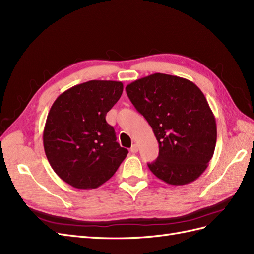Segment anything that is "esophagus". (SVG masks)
<instances>
[{
    "label": "esophagus",
    "instance_id": "1",
    "mask_svg": "<svg viewBox=\"0 0 254 254\" xmlns=\"http://www.w3.org/2000/svg\"><path fill=\"white\" fill-rule=\"evenodd\" d=\"M139 151V145L137 144V143H134L132 146H131V148H130V152L131 153H137Z\"/></svg>",
    "mask_w": 254,
    "mask_h": 254
}]
</instances>
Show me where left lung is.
Returning a JSON list of instances; mask_svg holds the SVG:
<instances>
[{
	"mask_svg": "<svg viewBox=\"0 0 254 254\" xmlns=\"http://www.w3.org/2000/svg\"><path fill=\"white\" fill-rule=\"evenodd\" d=\"M127 96L150 124L159 154L148 168L170 185L195 181L207 169L216 124L202 91L190 80L154 73L126 86Z\"/></svg>",
	"mask_w": 254,
	"mask_h": 254,
	"instance_id": "obj_1",
	"label": "left lung"
}]
</instances>
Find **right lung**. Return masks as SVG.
Returning <instances> with one entry per match:
<instances>
[{
    "instance_id": "add662e5",
    "label": "right lung",
    "mask_w": 254,
    "mask_h": 254,
    "mask_svg": "<svg viewBox=\"0 0 254 254\" xmlns=\"http://www.w3.org/2000/svg\"><path fill=\"white\" fill-rule=\"evenodd\" d=\"M123 89L116 80H89L63 92L49 110L43 132L46 157L73 188L97 189L126 158L127 148L117 143L106 121Z\"/></svg>"
}]
</instances>
